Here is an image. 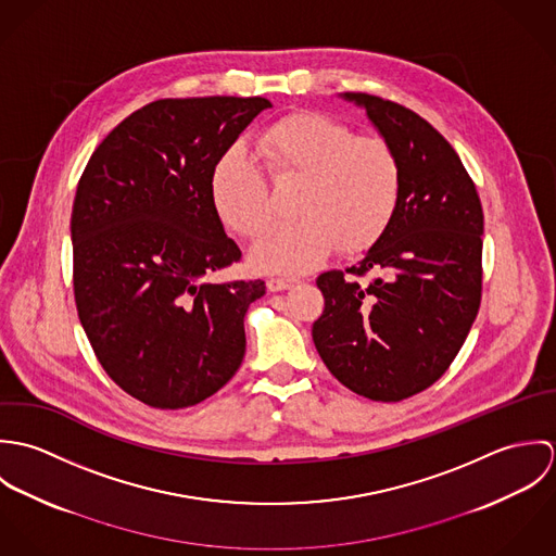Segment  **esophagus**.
Listing matches in <instances>:
<instances>
[{"label":"esophagus","instance_id":"1","mask_svg":"<svg viewBox=\"0 0 556 556\" xmlns=\"http://www.w3.org/2000/svg\"><path fill=\"white\" fill-rule=\"evenodd\" d=\"M295 282H298L295 278H269V280H267V289L274 291V293H276V291H287V289H291Z\"/></svg>","mask_w":556,"mask_h":556}]
</instances>
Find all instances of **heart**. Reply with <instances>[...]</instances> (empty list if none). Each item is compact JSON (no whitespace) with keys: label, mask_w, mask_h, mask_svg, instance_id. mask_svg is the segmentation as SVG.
I'll return each mask as SVG.
<instances>
[{"label":"heart","mask_w":556,"mask_h":556,"mask_svg":"<svg viewBox=\"0 0 556 556\" xmlns=\"http://www.w3.org/2000/svg\"><path fill=\"white\" fill-rule=\"evenodd\" d=\"M258 152L276 181L300 179L295 216L271 229L250 261L261 271L304 274L336 248L357 254L388 233L402 199V164L381 137L355 135L317 111L291 113L258 137ZM212 203L220 220L243 238L271 223L269 186L261 170L233 150L212 173Z\"/></svg>","instance_id":"obj_1"}]
</instances>
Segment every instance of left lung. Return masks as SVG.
<instances>
[{"label": "left lung", "mask_w": 556, "mask_h": 556, "mask_svg": "<svg viewBox=\"0 0 556 556\" xmlns=\"http://www.w3.org/2000/svg\"><path fill=\"white\" fill-rule=\"evenodd\" d=\"M402 164L388 233L346 269L317 278L313 325L323 364L351 392L397 402L430 388L465 344L481 302L483 212L465 164L424 117L379 96L346 91ZM366 273L370 281H359Z\"/></svg>", "instance_id": "1"}]
</instances>
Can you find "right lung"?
<instances>
[{
    "instance_id": "add662e5",
    "label": "right lung",
    "mask_w": 556,
    "mask_h": 556,
    "mask_svg": "<svg viewBox=\"0 0 556 556\" xmlns=\"http://www.w3.org/2000/svg\"><path fill=\"white\" fill-rule=\"evenodd\" d=\"M267 98H164L115 126L73 205L75 302L104 372L154 408L214 396L245 353L263 280L205 276L241 258L212 203V173Z\"/></svg>"
}]
</instances>
